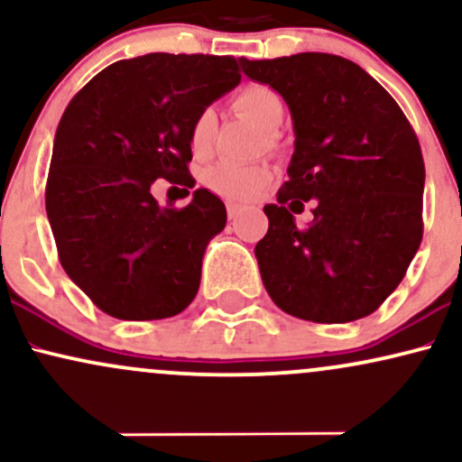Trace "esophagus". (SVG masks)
<instances>
[{
	"label": "esophagus",
	"instance_id": "esophagus-1",
	"mask_svg": "<svg viewBox=\"0 0 462 462\" xmlns=\"http://www.w3.org/2000/svg\"><path fill=\"white\" fill-rule=\"evenodd\" d=\"M238 213H241V206L232 204V201H230V204H227V217H230V219H236Z\"/></svg>",
	"mask_w": 462,
	"mask_h": 462
}]
</instances>
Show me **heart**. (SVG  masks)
<instances>
[{
	"instance_id": "heart-1",
	"label": "heart",
	"mask_w": 462,
	"mask_h": 462,
	"mask_svg": "<svg viewBox=\"0 0 462 462\" xmlns=\"http://www.w3.org/2000/svg\"><path fill=\"white\" fill-rule=\"evenodd\" d=\"M232 108L252 121V124H256L261 130L269 132V145H275V130L280 128L284 119V104L282 97L272 87H267V84H247L245 88H241L235 95ZM215 113L210 108L201 110L193 119V125H190V147H193L198 156H201L210 147V141H213L215 134ZM204 182L210 190L224 195V198L249 199L272 182V171L264 164H247V167H243V164L219 162L206 171Z\"/></svg>"
}]
</instances>
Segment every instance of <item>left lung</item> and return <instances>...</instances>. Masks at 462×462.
<instances>
[{"mask_svg":"<svg viewBox=\"0 0 462 462\" xmlns=\"http://www.w3.org/2000/svg\"><path fill=\"white\" fill-rule=\"evenodd\" d=\"M243 71L284 97L295 152L256 252L278 309L317 323L380 309L423 236L421 147L406 115L365 69L334 54L245 60ZM312 200L311 224L293 212Z\"/></svg>","mask_w":462,"mask_h":462,"instance_id":"obj_1","label":"left lung"}]
</instances>
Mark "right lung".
<instances>
[{"label":"right lung","mask_w":462,"mask_h":462,"mask_svg":"<svg viewBox=\"0 0 462 462\" xmlns=\"http://www.w3.org/2000/svg\"><path fill=\"white\" fill-rule=\"evenodd\" d=\"M243 58L145 54L99 71L58 124L45 208L69 278L115 319L178 315L199 289L226 206L206 189L161 208L156 180L193 189L190 125L241 82ZM189 193V190H187Z\"/></svg>","instance_id":"add662e5"}]
</instances>
